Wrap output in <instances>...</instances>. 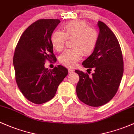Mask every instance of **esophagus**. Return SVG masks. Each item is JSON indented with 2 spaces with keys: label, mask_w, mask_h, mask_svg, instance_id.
<instances>
[{
  "label": "esophagus",
  "mask_w": 134,
  "mask_h": 134,
  "mask_svg": "<svg viewBox=\"0 0 134 134\" xmlns=\"http://www.w3.org/2000/svg\"><path fill=\"white\" fill-rule=\"evenodd\" d=\"M68 71H69V73H72V72H74V70H73V69H69Z\"/></svg>",
  "instance_id": "1"
}]
</instances>
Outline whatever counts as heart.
<instances>
[{
  "instance_id": "heart-1",
  "label": "heart",
  "mask_w": 134,
  "mask_h": 134,
  "mask_svg": "<svg viewBox=\"0 0 134 134\" xmlns=\"http://www.w3.org/2000/svg\"><path fill=\"white\" fill-rule=\"evenodd\" d=\"M72 39L71 47L60 56V62L67 67H73L84 55L93 52L98 40V34L94 29L88 27L84 21H72L63 26V31H55L51 36V42L57 51L61 52L65 47L66 40Z\"/></svg>"
}]
</instances>
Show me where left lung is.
Instances as JSON below:
<instances>
[{
	"label": "left lung",
	"mask_w": 134,
	"mask_h": 134,
	"mask_svg": "<svg viewBox=\"0 0 134 134\" xmlns=\"http://www.w3.org/2000/svg\"><path fill=\"white\" fill-rule=\"evenodd\" d=\"M98 40L92 54L84 62L85 68L94 69L92 76L79 70L76 86L78 98L91 107L109 102L117 92L124 73V60L119 43L112 31L99 21Z\"/></svg>",
	"instance_id": "1"
}]
</instances>
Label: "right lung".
<instances>
[{"instance_id":"1","label":"right lung","mask_w":134,"mask_h":134,"mask_svg":"<svg viewBox=\"0 0 134 134\" xmlns=\"http://www.w3.org/2000/svg\"><path fill=\"white\" fill-rule=\"evenodd\" d=\"M59 19H40L24 31L15 49L13 65L18 86L24 97L35 104H42L55 96L68 70L58 65L52 70L46 61L57 60L51 36Z\"/></svg>"}]
</instances>
